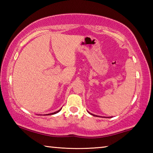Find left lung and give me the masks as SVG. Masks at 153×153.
<instances>
[{"instance_id": "obj_1", "label": "left lung", "mask_w": 153, "mask_h": 153, "mask_svg": "<svg viewBox=\"0 0 153 153\" xmlns=\"http://www.w3.org/2000/svg\"><path fill=\"white\" fill-rule=\"evenodd\" d=\"M90 113V114H91V115H93V116H97V115H93V114H92V113Z\"/></svg>"}]
</instances>
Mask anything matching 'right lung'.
Returning a JSON list of instances; mask_svg holds the SVG:
<instances>
[{
    "label": "right lung",
    "mask_w": 153,
    "mask_h": 153,
    "mask_svg": "<svg viewBox=\"0 0 153 153\" xmlns=\"http://www.w3.org/2000/svg\"><path fill=\"white\" fill-rule=\"evenodd\" d=\"M61 110V109H59V111H56V112H54V113H50V114H48V115H53V114H56V113H57L58 112H59V111H60Z\"/></svg>",
    "instance_id": "right-lung-1"
}]
</instances>
